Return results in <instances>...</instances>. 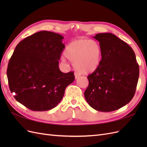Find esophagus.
<instances>
[{"label":"esophagus","instance_id":"34e87169","mask_svg":"<svg viewBox=\"0 0 147 147\" xmlns=\"http://www.w3.org/2000/svg\"><path fill=\"white\" fill-rule=\"evenodd\" d=\"M74 75H75V79H77L79 77V76H80V74L78 73H77V72H75Z\"/></svg>","mask_w":147,"mask_h":147}]
</instances>
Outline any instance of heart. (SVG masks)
<instances>
[{
    "label": "heart",
    "mask_w": 147,
    "mask_h": 147,
    "mask_svg": "<svg viewBox=\"0 0 147 147\" xmlns=\"http://www.w3.org/2000/svg\"><path fill=\"white\" fill-rule=\"evenodd\" d=\"M64 55L74 63L79 72L88 74L94 72L100 65L102 50L96 41L89 39L75 40L65 49Z\"/></svg>",
    "instance_id": "b5f03b06"
}]
</instances>
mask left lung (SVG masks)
Listing matches in <instances>:
<instances>
[{
    "mask_svg": "<svg viewBox=\"0 0 147 147\" xmlns=\"http://www.w3.org/2000/svg\"><path fill=\"white\" fill-rule=\"evenodd\" d=\"M99 42L102 59L88 75L84 91L86 102L99 112H112L126 105L134 96L139 77L136 55L127 44L111 33L93 37Z\"/></svg>",
    "mask_w": 147,
    "mask_h": 147,
    "instance_id": "1",
    "label": "left lung"
}]
</instances>
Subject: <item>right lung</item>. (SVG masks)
I'll return each instance as SVG.
<instances>
[{
    "instance_id": "add662e5",
    "label": "right lung",
    "mask_w": 147,
    "mask_h": 147,
    "mask_svg": "<svg viewBox=\"0 0 147 147\" xmlns=\"http://www.w3.org/2000/svg\"><path fill=\"white\" fill-rule=\"evenodd\" d=\"M63 36L40 31L16 45L8 63L7 78L15 99L33 111H47L56 107L65 90L75 80L73 72L59 68L65 47Z\"/></svg>"
}]
</instances>
